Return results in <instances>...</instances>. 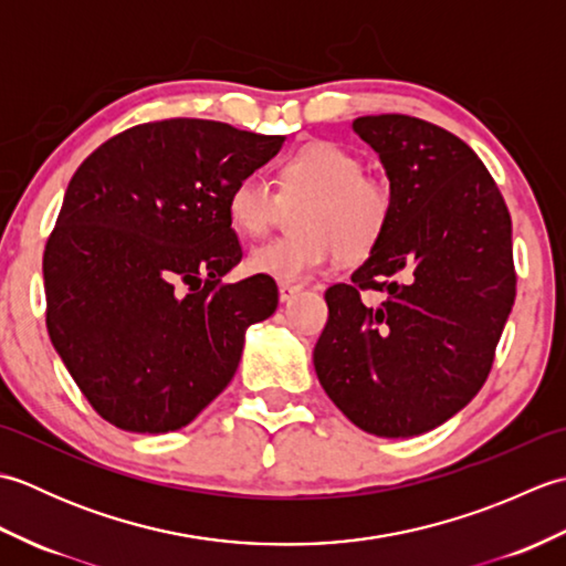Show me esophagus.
I'll list each match as a JSON object with an SVG mask.
<instances>
[{"label": "esophagus", "instance_id": "34e87169", "mask_svg": "<svg viewBox=\"0 0 566 566\" xmlns=\"http://www.w3.org/2000/svg\"><path fill=\"white\" fill-rule=\"evenodd\" d=\"M298 292H302V284H280V302H292Z\"/></svg>", "mask_w": 566, "mask_h": 566}]
</instances>
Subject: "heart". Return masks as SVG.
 Instances as JSON below:
<instances>
[{"instance_id": "1", "label": "heart", "mask_w": 566, "mask_h": 566, "mask_svg": "<svg viewBox=\"0 0 566 566\" xmlns=\"http://www.w3.org/2000/svg\"><path fill=\"white\" fill-rule=\"evenodd\" d=\"M280 195L258 172L238 177L228 189L226 211L235 231L258 238L276 221L282 201H306L296 213L302 233L274 238L250 250L248 270L282 284H296L326 268L338 252L363 260L375 250L394 213L391 187L365 175V165L338 143L314 140L290 153L276 172Z\"/></svg>"}]
</instances>
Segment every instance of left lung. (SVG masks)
<instances>
[{
    "label": "left lung",
    "instance_id": "left-lung-1",
    "mask_svg": "<svg viewBox=\"0 0 566 566\" xmlns=\"http://www.w3.org/2000/svg\"><path fill=\"white\" fill-rule=\"evenodd\" d=\"M394 195L381 243L326 292L314 367L331 401L379 438L442 426L474 399L515 298L511 213L464 140L403 114L359 116ZM371 289L385 298L361 302Z\"/></svg>",
    "mask_w": 566,
    "mask_h": 566
}]
</instances>
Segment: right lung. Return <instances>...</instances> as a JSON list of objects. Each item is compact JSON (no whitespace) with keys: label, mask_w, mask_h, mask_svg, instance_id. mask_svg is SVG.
I'll use <instances>...</instances> for the list:
<instances>
[{"label":"right lung","mask_w":566,"mask_h":566,"mask_svg":"<svg viewBox=\"0 0 566 566\" xmlns=\"http://www.w3.org/2000/svg\"><path fill=\"white\" fill-rule=\"evenodd\" d=\"M203 118L124 130L72 175L43 252L45 326L84 399L128 432L191 423L276 308L270 276L223 284L243 258L228 189L280 153Z\"/></svg>","instance_id":"right-lung-1"}]
</instances>
